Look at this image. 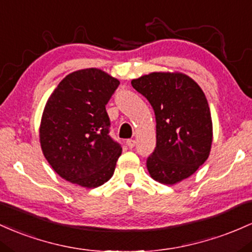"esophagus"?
I'll use <instances>...</instances> for the list:
<instances>
[{
  "label": "esophagus",
  "mask_w": 252,
  "mask_h": 252,
  "mask_svg": "<svg viewBox=\"0 0 252 252\" xmlns=\"http://www.w3.org/2000/svg\"><path fill=\"white\" fill-rule=\"evenodd\" d=\"M126 144H127V146H128L129 149H133L134 145H135V140L134 139H127Z\"/></svg>",
  "instance_id": "obj_1"
}]
</instances>
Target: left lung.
<instances>
[{"mask_svg": "<svg viewBox=\"0 0 252 252\" xmlns=\"http://www.w3.org/2000/svg\"><path fill=\"white\" fill-rule=\"evenodd\" d=\"M131 83L148 98L156 115V148L146 160L150 175L164 185L187 179L210 156L213 139L202 89L180 72H151Z\"/></svg>", "mask_w": 252, "mask_h": 252, "instance_id": "1", "label": "left lung"}]
</instances>
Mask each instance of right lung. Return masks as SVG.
<instances>
[{
	"mask_svg": "<svg viewBox=\"0 0 252 252\" xmlns=\"http://www.w3.org/2000/svg\"><path fill=\"white\" fill-rule=\"evenodd\" d=\"M120 84L102 70L69 73L47 100L41 117L42 154L61 177L96 188L113 176L123 148L109 135L106 104Z\"/></svg>",
	"mask_w": 252,
	"mask_h": 252,
	"instance_id": "1",
	"label": "right lung"
}]
</instances>
